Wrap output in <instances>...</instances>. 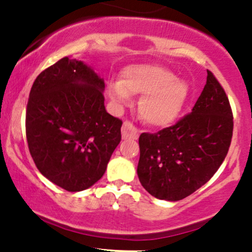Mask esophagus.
Masks as SVG:
<instances>
[{
  "instance_id": "obj_1",
  "label": "esophagus",
  "mask_w": 252,
  "mask_h": 252,
  "mask_svg": "<svg viewBox=\"0 0 252 252\" xmlns=\"http://www.w3.org/2000/svg\"><path fill=\"white\" fill-rule=\"evenodd\" d=\"M137 136V129L128 121H126L122 126V137L124 140H136Z\"/></svg>"
}]
</instances>
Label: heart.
<instances>
[{
	"mask_svg": "<svg viewBox=\"0 0 252 252\" xmlns=\"http://www.w3.org/2000/svg\"><path fill=\"white\" fill-rule=\"evenodd\" d=\"M130 94H142L138 112L153 126H168L180 117L189 97V86L174 73L158 65H131L121 72L118 83L108 86L115 105L129 102Z\"/></svg>",
	"mask_w": 252,
	"mask_h": 252,
	"instance_id": "heart-1",
	"label": "heart"
}]
</instances>
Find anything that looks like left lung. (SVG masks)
I'll return each mask as SVG.
<instances>
[{
    "label": "left lung",
    "instance_id": "1",
    "mask_svg": "<svg viewBox=\"0 0 252 252\" xmlns=\"http://www.w3.org/2000/svg\"><path fill=\"white\" fill-rule=\"evenodd\" d=\"M233 117L224 89L207 71L206 85L192 112L169 128L138 138L137 175L161 200L186 198L215 175L228 152Z\"/></svg>",
    "mask_w": 252,
    "mask_h": 252
}]
</instances>
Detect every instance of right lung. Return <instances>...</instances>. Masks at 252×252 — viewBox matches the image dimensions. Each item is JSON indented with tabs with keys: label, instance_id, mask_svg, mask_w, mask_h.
<instances>
[{
	"label": "right lung",
	"instance_id": "right-lung-1",
	"mask_svg": "<svg viewBox=\"0 0 252 252\" xmlns=\"http://www.w3.org/2000/svg\"><path fill=\"white\" fill-rule=\"evenodd\" d=\"M104 89L94 68L70 57L42 71L31 89V155L45 178L68 192L96 184L121 142L122 121L106 112Z\"/></svg>",
	"mask_w": 252,
	"mask_h": 252
}]
</instances>
